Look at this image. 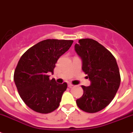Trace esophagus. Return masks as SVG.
<instances>
[{
  "label": "esophagus",
  "instance_id": "1",
  "mask_svg": "<svg viewBox=\"0 0 133 133\" xmlns=\"http://www.w3.org/2000/svg\"><path fill=\"white\" fill-rule=\"evenodd\" d=\"M73 86H74V85H73L71 83H68V87H69V88H70V87H72Z\"/></svg>",
  "mask_w": 133,
  "mask_h": 133
}]
</instances>
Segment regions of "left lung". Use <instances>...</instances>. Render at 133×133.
Returning a JSON list of instances; mask_svg holds the SVG:
<instances>
[{"label":"left lung","instance_id":"obj_1","mask_svg":"<svg viewBox=\"0 0 133 133\" xmlns=\"http://www.w3.org/2000/svg\"><path fill=\"white\" fill-rule=\"evenodd\" d=\"M75 50L82 61V70L91 81L89 86H81L83 94L76 103L83 111L96 113L107 107L119 89V67L113 54L93 39L79 40Z\"/></svg>","mask_w":133,"mask_h":133}]
</instances>
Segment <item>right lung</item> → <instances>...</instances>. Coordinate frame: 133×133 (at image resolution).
<instances>
[{
  "instance_id": "right-lung-1",
  "label": "right lung",
  "mask_w": 133,
  "mask_h": 133,
  "mask_svg": "<svg viewBox=\"0 0 133 133\" xmlns=\"http://www.w3.org/2000/svg\"><path fill=\"white\" fill-rule=\"evenodd\" d=\"M73 40L48 39L28 49L20 58L14 74V81L24 102L33 111L51 113L59 107L66 83L59 84L50 79L56 63L68 51Z\"/></svg>"
}]
</instances>
